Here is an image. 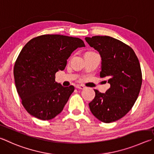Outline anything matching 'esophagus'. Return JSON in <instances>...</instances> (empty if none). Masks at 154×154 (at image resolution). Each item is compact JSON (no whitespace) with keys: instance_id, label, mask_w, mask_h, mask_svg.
Listing matches in <instances>:
<instances>
[{"instance_id":"obj_1","label":"esophagus","mask_w":154,"mask_h":154,"mask_svg":"<svg viewBox=\"0 0 154 154\" xmlns=\"http://www.w3.org/2000/svg\"><path fill=\"white\" fill-rule=\"evenodd\" d=\"M75 88H76L77 89H83L85 88V87L83 86V85H76L75 86Z\"/></svg>"}]
</instances>
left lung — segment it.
Wrapping results in <instances>:
<instances>
[{
  "label": "left lung",
  "mask_w": 154,
  "mask_h": 154,
  "mask_svg": "<svg viewBox=\"0 0 154 154\" xmlns=\"http://www.w3.org/2000/svg\"><path fill=\"white\" fill-rule=\"evenodd\" d=\"M85 41L102 58L100 77L110 84L105 94L94 89L96 96L89 103L91 113L106 123L118 121L132 108L142 84L140 64L134 50L110 36L86 37Z\"/></svg>",
  "instance_id": "obj_1"
}]
</instances>
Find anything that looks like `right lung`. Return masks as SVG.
I'll list each match as a JSON object with an SVG mask.
<instances>
[{
  "mask_svg": "<svg viewBox=\"0 0 154 154\" xmlns=\"http://www.w3.org/2000/svg\"><path fill=\"white\" fill-rule=\"evenodd\" d=\"M78 38L46 34L29 40L19 53L14 66L17 91L31 115L42 121L60 114L74 87L55 82V74L65 69L67 59L77 48L84 47Z\"/></svg>",
  "mask_w": 154,
  "mask_h": 154,
  "instance_id": "add662e5",
  "label": "right lung"
}]
</instances>
